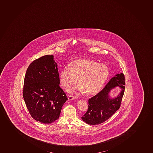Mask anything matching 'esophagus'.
<instances>
[{"mask_svg":"<svg viewBox=\"0 0 153 153\" xmlns=\"http://www.w3.org/2000/svg\"><path fill=\"white\" fill-rule=\"evenodd\" d=\"M77 98V97H76V96H74V95H69V97H68V100H76Z\"/></svg>","mask_w":153,"mask_h":153,"instance_id":"1","label":"esophagus"}]
</instances>
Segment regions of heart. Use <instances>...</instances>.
<instances>
[{"instance_id": "1", "label": "heart", "mask_w": 153, "mask_h": 153, "mask_svg": "<svg viewBox=\"0 0 153 153\" xmlns=\"http://www.w3.org/2000/svg\"><path fill=\"white\" fill-rule=\"evenodd\" d=\"M109 74L108 67L105 64L90 59H79L61 70L59 80L64 88L68 90L79 79L80 84L72 89V92H86L88 95H95L101 91Z\"/></svg>"}]
</instances>
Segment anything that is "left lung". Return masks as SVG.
<instances>
[{"mask_svg":"<svg viewBox=\"0 0 153 153\" xmlns=\"http://www.w3.org/2000/svg\"><path fill=\"white\" fill-rule=\"evenodd\" d=\"M124 75L123 73L116 74L110 79L104 88L97 95L89 98L88 108L82 116V120L88 124H100L113 115L120 107L125 91ZM116 86L121 88L119 95L114 98H110L109 93Z\"/></svg>","mask_w":153,"mask_h":153,"instance_id":"left-lung-1","label":"left lung"}]
</instances>
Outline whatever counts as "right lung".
<instances>
[{
	"label": "right lung",
	"mask_w": 153,
	"mask_h": 153,
	"mask_svg": "<svg viewBox=\"0 0 153 153\" xmlns=\"http://www.w3.org/2000/svg\"><path fill=\"white\" fill-rule=\"evenodd\" d=\"M58 65L53 55L36 59L27 68L23 96L30 115L35 120L50 124L59 119L68 100L59 87Z\"/></svg>",
	"instance_id": "1"
}]
</instances>
